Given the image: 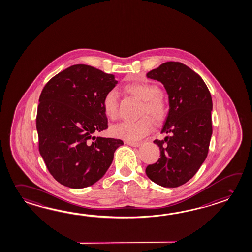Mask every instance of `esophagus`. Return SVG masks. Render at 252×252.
<instances>
[{
  "label": "esophagus",
  "mask_w": 252,
  "mask_h": 252,
  "mask_svg": "<svg viewBox=\"0 0 252 252\" xmlns=\"http://www.w3.org/2000/svg\"><path fill=\"white\" fill-rule=\"evenodd\" d=\"M126 144L130 146H133V147H138L141 146V143L140 142H131V141H126Z\"/></svg>",
  "instance_id": "1"
}]
</instances>
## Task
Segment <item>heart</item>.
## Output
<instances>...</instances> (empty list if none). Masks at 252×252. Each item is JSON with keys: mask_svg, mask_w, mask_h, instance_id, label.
<instances>
[{"mask_svg": "<svg viewBox=\"0 0 252 252\" xmlns=\"http://www.w3.org/2000/svg\"><path fill=\"white\" fill-rule=\"evenodd\" d=\"M130 94L144 101L142 114H147L157 121L162 120L167 113V106L160 96L161 91L156 85L148 82H133L126 86ZM103 110L107 118L115 119L118 117V101L117 91L109 90L106 93L103 102ZM153 128L152 120L147 117L140 118L136 121H123L113 126L110 131L115 137L127 141H137L145 137Z\"/></svg>", "mask_w": 252, "mask_h": 252, "instance_id": "heart-1", "label": "heart"}]
</instances>
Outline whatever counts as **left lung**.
I'll use <instances>...</instances> for the list:
<instances>
[{
  "mask_svg": "<svg viewBox=\"0 0 252 252\" xmlns=\"http://www.w3.org/2000/svg\"><path fill=\"white\" fill-rule=\"evenodd\" d=\"M146 77L166 90L169 111L161 133L169 136L154 141L161 157L147 165L146 174L162 187H178L193 177L207 157L213 134L212 95L202 78L180 62H165Z\"/></svg>",
  "mask_w": 252,
  "mask_h": 252,
  "instance_id": "1",
  "label": "left lung"
}]
</instances>
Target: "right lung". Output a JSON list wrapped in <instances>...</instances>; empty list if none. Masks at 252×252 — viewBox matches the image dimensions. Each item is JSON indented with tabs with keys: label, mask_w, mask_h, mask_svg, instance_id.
Segmentation results:
<instances>
[{
	"label": "right lung",
	"mask_w": 252,
	"mask_h": 252,
	"mask_svg": "<svg viewBox=\"0 0 252 252\" xmlns=\"http://www.w3.org/2000/svg\"><path fill=\"white\" fill-rule=\"evenodd\" d=\"M117 84L112 74L77 64L57 74L42 90L36 118L39 154L62 185H94L123 146L122 140L94 134L107 128L102 102Z\"/></svg>",
	"instance_id": "add662e5"
}]
</instances>
